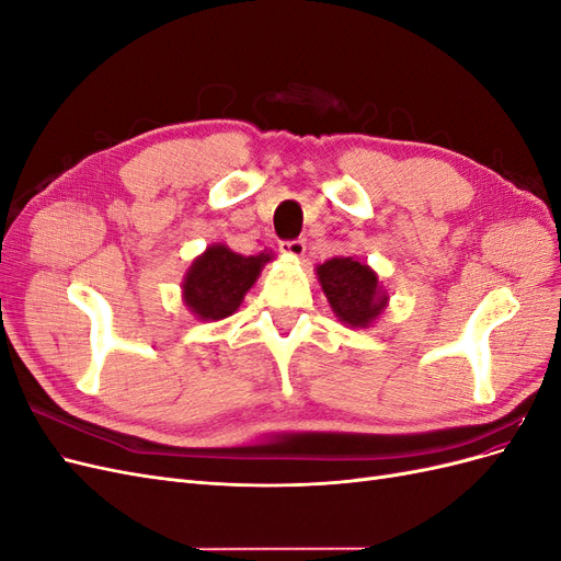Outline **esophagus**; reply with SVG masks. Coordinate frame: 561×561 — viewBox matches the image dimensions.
Listing matches in <instances>:
<instances>
[{
	"mask_svg": "<svg viewBox=\"0 0 561 561\" xmlns=\"http://www.w3.org/2000/svg\"><path fill=\"white\" fill-rule=\"evenodd\" d=\"M278 248L285 254H293V257H301L304 250H307V243H304L301 239H295V241H280Z\"/></svg>",
	"mask_w": 561,
	"mask_h": 561,
	"instance_id": "1",
	"label": "esophagus"
}]
</instances>
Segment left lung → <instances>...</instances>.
I'll return each mask as SVG.
<instances>
[{
    "label": "left lung",
    "mask_w": 561,
    "mask_h": 561,
    "mask_svg": "<svg viewBox=\"0 0 561 561\" xmlns=\"http://www.w3.org/2000/svg\"><path fill=\"white\" fill-rule=\"evenodd\" d=\"M316 271L332 311L346 325L367 328L383 311L388 297L381 293L379 278L367 264L351 257H334Z\"/></svg>",
    "instance_id": "8db88e82"
}]
</instances>
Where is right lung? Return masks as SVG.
Returning <instances> with one entry per match:
<instances>
[{"instance_id": "1", "label": "right lung", "mask_w": 561, "mask_h": 561, "mask_svg": "<svg viewBox=\"0 0 561 561\" xmlns=\"http://www.w3.org/2000/svg\"><path fill=\"white\" fill-rule=\"evenodd\" d=\"M268 260L271 257L264 252L257 257H243L227 245H210L198 260H194L182 283L186 307L203 320L231 316L241 307L243 295L257 280L264 262Z\"/></svg>"}]
</instances>
